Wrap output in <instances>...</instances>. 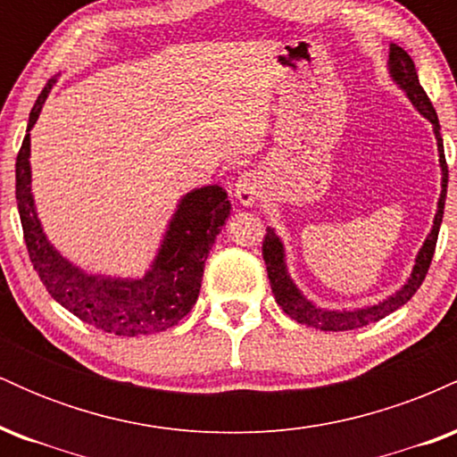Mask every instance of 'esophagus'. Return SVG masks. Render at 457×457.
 I'll use <instances>...</instances> for the list:
<instances>
[{
	"instance_id": "34e87169",
	"label": "esophagus",
	"mask_w": 457,
	"mask_h": 457,
	"mask_svg": "<svg viewBox=\"0 0 457 457\" xmlns=\"http://www.w3.org/2000/svg\"><path fill=\"white\" fill-rule=\"evenodd\" d=\"M262 187H264V178H262L260 171L249 170L236 178L234 193L243 206H253V204L258 202V197L262 195Z\"/></svg>"
}]
</instances>
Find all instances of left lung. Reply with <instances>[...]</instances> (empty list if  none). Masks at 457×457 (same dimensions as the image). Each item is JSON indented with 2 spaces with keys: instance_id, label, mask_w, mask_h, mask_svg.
<instances>
[{
  "instance_id": "1",
  "label": "left lung",
  "mask_w": 457,
  "mask_h": 457,
  "mask_svg": "<svg viewBox=\"0 0 457 457\" xmlns=\"http://www.w3.org/2000/svg\"><path fill=\"white\" fill-rule=\"evenodd\" d=\"M389 75L400 90L406 94L408 101L412 103V107L417 109L423 118L432 124L434 137H436L438 145V162H440V197H438V208L436 214H434V225L429 229L428 238L423 240L421 249H419L417 258H414V266L411 270V277H408L406 283L400 287V290L393 292L391 296L382 298L380 303H374V305L367 307H353V309H327L320 307L313 301L303 295L296 287V283L292 281L290 270H287L286 262V246H283L281 236L275 232V228H266L264 245H262V253H264L266 270H269V279L272 295H275L277 305H279L283 312L287 313L292 320H296L298 324H307V327L320 328V330H353L361 328L365 324L378 322L385 316L406 305L411 301L414 292L419 290L423 279H426L429 262L434 258V249H436L438 240V229L440 223H443V211H445V199H447V161H445V148H443V137H440V124L436 109L429 103L426 90L419 83L417 71H414V62L411 55L402 49V46L391 45L389 46Z\"/></svg>"
}]
</instances>
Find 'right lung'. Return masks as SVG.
I'll return each mask as SVG.
<instances>
[{
    "label": "right lung",
    "instance_id": "add662e5",
    "mask_svg": "<svg viewBox=\"0 0 457 457\" xmlns=\"http://www.w3.org/2000/svg\"><path fill=\"white\" fill-rule=\"evenodd\" d=\"M54 86L51 79L31 107L17 156V206L31 264L62 307L104 333L137 337L171 328L195 305L204 264L232 211L228 191L208 185L182 195L150 269L141 277L92 275L79 269L49 243L31 193L29 130Z\"/></svg>",
    "mask_w": 457,
    "mask_h": 457
}]
</instances>
